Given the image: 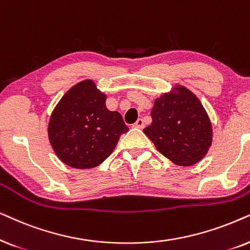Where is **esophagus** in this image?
<instances>
[{
    "mask_svg": "<svg viewBox=\"0 0 250 250\" xmlns=\"http://www.w3.org/2000/svg\"><path fill=\"white\" fill-rule=\"evenodd\" d=\"M134 127L138 128V129H143L144 128V120L143 119H138L137 121L134 123Z\"/></svg>",
    "mask_w": 250,
    "mask_h": 250,
    "instance_id": "esophagus-1",
    "label": "esophagus"
}]
</instances>
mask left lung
Instances as JSON below:
<instances>
[{
  "mask_svg": "<svg viewBox=\"0 0 250 250\" xmlns=\"http://www.w3.org/2000/svg\"><path fill=\"white\" fill-rule=\"evenodd\" d=\"M151 116L152 123L144 134L175 165L188 167L207 154L212 142L210 119L188 88L177 84L156 98Z\"/></svg>",
  "mask_w": 250,
  "mask_h": 250,
  "instance_id": "obj_1",
  "label": "left lung"
}]
</instances>
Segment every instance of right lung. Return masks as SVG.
Here are the masks:
<instances>
[{
	"label": "right lung",
	"instance_id": "add662e5",
	"mask_svg": "<svg viewBox=\"0 0 250 250\" xmlns=\"http://www.w3.org/2000/svg\"><path fill=\"white\" fill-rule=\"evenodd\" d=\"M129 128L119 112L106 107V95L92 80L73 85L56 105L49 142L62 162L75 169L97 167L114 151Z\"/></svg>",
	"mask_w": 250,
	"mask_h": 250
}]
</instances>
